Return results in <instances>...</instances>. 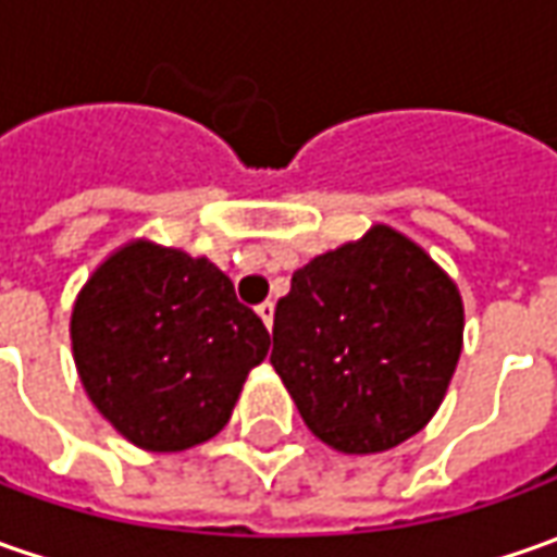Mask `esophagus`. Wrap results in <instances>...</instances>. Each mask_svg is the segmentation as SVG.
<instances>
[{
  "label": "esophagus",
  "instance_id": "esophagus-1",
  "mask_svg": "<svg viewBox=\"0 0 557 557\" xmlns=\"http://www.w3.org/2000/svg\"><path fill=\"white\" fill-rule=\"evenodd\" d=\"M256 311H259V317L264 320V326L271 330V326H274V301H261Z\"/></svg>",
  "mask_w": 557,
  "mask_h": 557
}]
</instances>
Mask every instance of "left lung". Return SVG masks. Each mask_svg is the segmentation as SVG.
Instances as JSON below:
<instances>
[{
  "mask_svg": "<svg viewBox=\"0 0 557 557\" xmlns=\"http://www.w3.org/2000/svg\"><path fill=\"white\" fill-rule=\"evenodd\" d=\"M453 277L388 224H373L293 274L274 311L271 363L305 425L348 456L422 432L462 355Z\"/></svg>",
  "mask_w": 557,
  "mask_h": 557,
  "instance_id": "1",
  "label": "left lung"
}]
</instances>
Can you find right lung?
Returning <instances> with one entry per match:
<instances>
[{"mask_svg": "<svg viewBox=\"0 0 557 557\" xmlns=\"http://www.w3.org/2000/svg\"><path fill=\"white\" fill-rule=\"evenodd\" d=\"M70 345L88 400L128 444L182 453L227 425L271 336L206 256L138 237L79 289Z\"/></svg>", "mask_w": 557, "mask_h": 557, "instance_id": "right-lung-1", "label": "right lung"}]
</instances>
